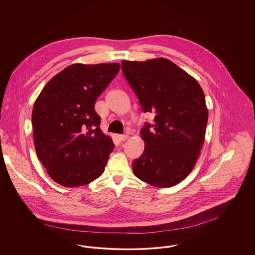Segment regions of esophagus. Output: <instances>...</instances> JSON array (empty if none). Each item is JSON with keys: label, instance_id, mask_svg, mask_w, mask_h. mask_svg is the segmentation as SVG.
Wrapping results in <instances>:
<instances>
[{"label": "esophagus", "instance_id": "esophagus-1", "mask_svg": "<svg viewBox=\"0 0 255 255\" xmlns=\"http://www.w3.org/2000/svg\"><path fill=\"white\" fill-rule=\"evenodd\" d=\"M119 138H120V140L124 141V140H126V139L129 138V135H128V134H119Z\"/></svg>", "mask_w": 255, "mask_h": 255}]
</instances>
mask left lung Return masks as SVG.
<instances>
[{
    "mask_svg": "<svg viewBox=\"0 0 255 255\" xmlns=\"http://www.w3.org/2000/svg\"><path fill=\"white\" fill-rule=\"evenodd\" d=\"M122 64L142 110L155 115V124L140 130L145 146L133 161V174L156 187L174 186L193 170L204 144L208 110L203 89L166 58Z\"/></svg>",
    "mask_w": 255,
    "mask_h": 255,
    "instance_id": "1",
    "label": "left lung"
}]
</instances>
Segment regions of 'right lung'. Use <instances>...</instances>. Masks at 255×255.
Here are the masks:
<instances>
[{
    "instance_id": "add662e5",
    "label": "right lung",
    "mask_w": 255,
    "mask_h": 255,
    "mask_svg": "<svg viewBox=\"0 0 255 255\" xmlns=\"http://www.w3.org/2000/svg\"><path fill=\"white\" fill-rule=\"evenodd\" d=\"M120 70V63L73 64L54 75L34 102L37 157L65 187L86 185L104 172L115 144L99 128L95 103Z\"/></svg>"
}]
</instances>
